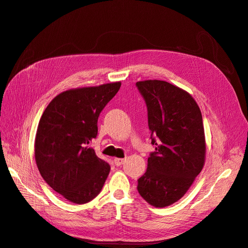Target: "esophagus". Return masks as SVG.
<instances>
[{"instance_id":"34e87169","label":"esophagus","mask_w":248,"mask_h":248,"mask_svg":"<svg viewBox=\"0 0 248 248\" xmlns=\"http://www.w3.org/2000/svg\"><path fill=\"white\" fill-rule=\"evenodd\" d=\"M124 159H123V158H115L114 159V164L116 166H120L124 163Z\"/></svg>"}]
</instances>
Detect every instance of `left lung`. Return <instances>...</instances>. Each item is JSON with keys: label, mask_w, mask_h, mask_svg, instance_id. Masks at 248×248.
<instances>
[{"label": "left lung", "mask_w": 248, "mask_h": 248, "mask_svg": "<svg viewBox=\"0 0 248 248\" xmlns=\"http://www.w3.org/2000/svg\"><path fill=\"white\" fill-rule=\"evenodd\" d=\"M147 106L148 128L155 152L138 180V192L155 208L181 200L200 174L206 160L202 112L184 89L168 82L136 83Z\"/></svg>", "instance_id": "obj_1"}]
</instances>
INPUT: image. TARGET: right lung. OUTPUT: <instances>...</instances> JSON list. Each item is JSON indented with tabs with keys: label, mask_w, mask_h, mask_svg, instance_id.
Returning <instances> with one entry per match:
<instances>
[{
	"label": "right lung",
	"mask_w": 248,
	"mask_h": 248,
	"mask_svg": "<svg viewBox=\"0 0 248 248\" xmlns=\"http://www.w3.org/2000/svg\"><path fill=\"white\" fill-rule=\"evenodd\" d=\"M120 82L68 89L55 96L41 115L35 137V161L47 185L65 200L82 204L101 192L110 165L89 142L97 119Z\"/></svg>",
	"instance_id": "obj_1"
}]
</instances>
